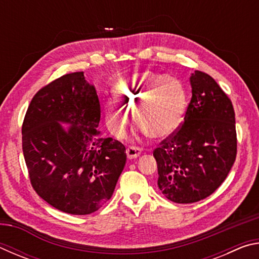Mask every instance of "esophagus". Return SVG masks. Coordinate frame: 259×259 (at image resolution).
Wrapping results in <instances>:
<instances>
[{
    "label": "esophagus",
    "instance_id": "1",
    "mask_svg": "<svg viewBox=\"0 0 259 259\" xmlns=\"http://www.w3.org/2000/svg\"><path fill=\"white\" fill-rule=\"evenodd\" d=\"M125 152H126V155H128L129 159H136V157H138L140 155V153H142V148L138 146L131 145L126 148Z\"/></svg>",
    "mask_w": 259,
    "mask_h": 259
}]
</instances>
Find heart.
<instances>
[{"instance_id":"obj_1","label":"heart","mask_w":259,"mask_h":259,"mask_svg":"<svg viewBox=\"0 0 259 259\" xmlns=\"http://www.w3.org/2000/svg\"><path fill=\"white\" fill-rule=\"evenodd\" d=\"M117 102L135 112V120L147 136L154 139L168 137L183 122L187 108L184 87L177 78L153 72L135 73L114 85ZM129 114L109 107L106 122L116 136L124 134Z\"/></svg>"}]
</instances>
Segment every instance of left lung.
Segmentation results:
<instances>
[{
    "label": "left lung",
    "instance_id": "left-lung-1",
    "mask_svg": "<svg viewBox=\"0 0 259 259\" xmlns=\"http://www.w3.org/2000/svg\"><path fill=\"white\" fill-rule=\"evenodd\" d=\"M190 81L192 98L184 122L153 152L157 185L176 203L208 198L225 181L236 157L231 99L208 74L195 71Z\"/></svg>",
    "mask_w": 259,
    "mask_h": 259
}]
</instances>
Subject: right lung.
<instances>
[{"mask_svg": "<svg viewBox=\"0 0 259 259\" xmlns=\"http://www.w3.org/2000/svg\"><path fill=\"white\" fill-rule=\"evenodd\" d=\"M100 104L83 72L37 91L23 122V152L35 192L52 207L89 214L111 199L126 161L119 140L100 137ZM61 123L72 124L65 130Z\"/></svg>", "mask_w": 259, "mask_h": 259, "instance_id": "right-lung-1", "label": "right lung"}]
</instances>
